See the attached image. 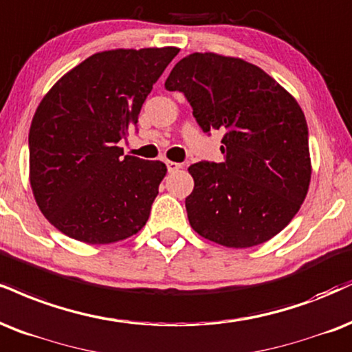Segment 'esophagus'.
I'll return each instance as SVG.
<instances>
[{
	"mask_svg": "<svg viewBox=\"0 0 352 352\" xmlns=\"http://www.w3.org/2000/svg\"><path fill=\"white\" fill-rule=\"evenodd\" d=\"M179 168H182V164L179 162H172V160H167V170L168 172H177Z\"/></svg>",
	"mask_w": 352,
	"mask_h": 352,
	"instance_id": "esophagus-1",
	"label": "esophagus"
}]
</instances>
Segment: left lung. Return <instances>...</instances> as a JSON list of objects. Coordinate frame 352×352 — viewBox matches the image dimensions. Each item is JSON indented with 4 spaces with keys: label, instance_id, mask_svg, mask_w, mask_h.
Wrapping results in <instances>:
<instances>
[{
    "label": "left lung",
    "instance_id": "obj_1",
    "mask_svg": "<svg viewBox=\"0 0 352 352\" xmlns=\"http://www.w3.org/2000/svg\"><path fill=\"white\" fill-rule=\"evenodd\" d=\"M182 91L205 133L224 131V162L188 167L190 226L224 248L277 236L298 213L311 180L308 126L298 101L244 58L193 52L165 80Z\"/></svg>",
    "mask_w": 352,
    "mask_h": 352
}]
</instances>
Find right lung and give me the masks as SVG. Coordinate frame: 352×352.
<instances>
[{
	"label": "right lung",
	"instance_id": "right-lung-1",
	"mask_svg": "<svg viewBox=\"0 0 352 352\" xmlns=\"http://www.w3.org/2000/svg\"><path fill=\"white\" fill-rule=\"evenodd\" d=\"M177 47L96 52L41 100L29 129L34 200L58 231L87 244H113L146 226L167 173L160 160L122 157L121 139Z\"/></svg>",
	"mask_w": 352,
	"mask_h": 352
}]
</instances>
